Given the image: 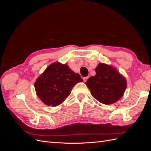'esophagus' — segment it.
I'll return each instance as SVG.
<instances>
[{"mask_svg":"<svg viewBox=\"0 0 151 151\" xmlns=\"http://www.w3.org/2000/svg\"><path fill=\"white\" fill-rule=\"evenodd\" d=\"M88 77H83V81H84V82H86V81L88 80Z\"/></svg>","mask_w":151,"mask_h":151,"instance_id":"1","label":"esophagus"}]
</instances>
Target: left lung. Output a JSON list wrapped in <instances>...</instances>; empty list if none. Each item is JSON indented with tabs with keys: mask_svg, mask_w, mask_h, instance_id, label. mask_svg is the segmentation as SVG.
Masks as SVG:
<instances>
[{
	"mask_svg": "<svg viewBox=\"0 0 151 151\" xmlns=\"http://www.w3.org/2000/svg\"><path fill=\"white\" fill-rule=\"evenodd\" d=\"M96 75L91 76L86 84L93 96L104 104H113L120 99L127 88L125 77L116 68L104 63H99Z\"/></svg>",
	"mask_w": 151,
	"mask_h": 151,
	"instance_id": "obj_1",
	"label": "left lung"
}]
</instances>
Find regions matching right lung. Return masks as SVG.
<instances>
[{
    "label": "right lung",
    "instance_id": "add662e5",
    "mask_svg": "<svg viewBox=\"0 0 151 151\" xmlns=\"http://www.w3.org/2000/svg\"><path fill=\"white\" fill-rule=\"evenodd\" d=\"M83 80L67 64L55 62L49 65L36 79V94L48 106H57L62 103L71 93L76 84Z\"/></svg>",
    "mask_w": 151,
    "mask_h": 151
}]
</instances>
